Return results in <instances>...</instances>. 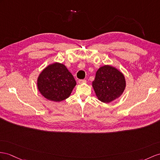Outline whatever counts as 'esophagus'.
<instances>
[{
	"label": "esophagus",
	"instance_id": "esophagus-1",
	"mask_svg": "<svg viewBox=\"0 0 160 160\" xmlns=\"http://www.w3.org/2000/svg\"><path fill=\"white\" fill-rule=\"evenodd\" d=\"M86 83V80L85 79H79V84H83V83Z\"/></svg>",
	"mask_w": 160,
	"mask_h": 160
}]
</instances>
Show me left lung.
Returning <instances> with one entry per match:
<instances>
[{"mask_svg":"<svg viewBox=\"0 0 160 160\" xmlns=\"http://www.w3.org/2000/svg\"><path fill=\"white\" fill-rule=\"evenodd\" d=\"M126 85L123 73L110 65L99 68L92 82V87L98 99L104 103L118 98L123 93Z\"/></svg>","mask_w":160,"mask_h":160,"instance_id":"left-lung-1","label":"left lung"}]
</instances>
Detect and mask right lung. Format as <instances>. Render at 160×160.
<instances>
[{"mask_svg": "<svg viewBox=\"0 0 160 160\" xmlns=\"http://www.w3.org/2000/svg\"><path fill=\"white\" fill-rule=\"evenodd\" d=\"M76 81L63 64L55 62L43 69L37 79L38 91L45 98L60 102L68 98Z\"/></svg>", "mask_w": 160, "mask_h": 160, "instance_id": "right-lung-1", "label": "right lung"}]
</instances>
